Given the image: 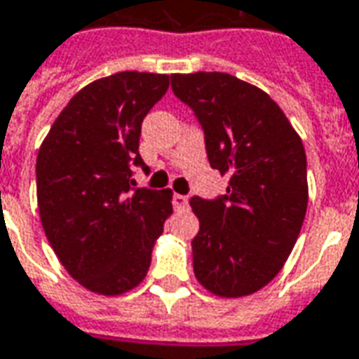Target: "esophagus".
I'll list each match as a JSON object with an SVG mask.
<instances>
[{"instance_id":"34e87169","label":"esophagus","mask_w":359,"mask_h":359,"mask_svg":"<svg viewBox=\"0 0 359 359\" xmlns=\"http://www.w3.org/2000/svg\"><path fill=\"white\" fill-rule=\"evenodd\" d=\"M174 207L175 209H185V207H187V197H185V195L175 194L174 195Z\"/></svg>"}]
</instances>
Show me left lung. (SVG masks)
<instances>
[{
  "mask_svg": "<svg viewBox=\"0 0 359 359\" xmlns=\"http://www.w3.org/2000/svg\"><path fill=\"white\" fill-rule=\"evenodd\" d=\"M175 97L195 111L209 164L231 175L226 195L194 197L197 281L212 295L246 297L283 268L305 221L307 156L276 101L222 72L174 74Z\"/></svg>",
  "mask_w": 359,
  "mask_h": 359,
  "instance_id": "obj_1",
  "label": "left lung"
}]
</instances>
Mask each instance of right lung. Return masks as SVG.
Segmentation results:
<instances>
[{"label":"right lung","instance_id":"1","mask_svg":"<svg viewBox=\"0 0 359 359\" xmlns=\"http://www.w3.org/2000/svg\"><path fill=\"white\" fill-rule=\"evenodd\" d=\"M170 76L118 72L81 88L52 123L36 156V203L64 269L115 297L147 278L156 238L172 215L170 189H135L140 125Z\"/></svg>","mask_w":359,"mask_h":359}]
</instances>
